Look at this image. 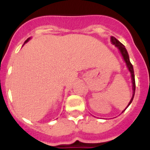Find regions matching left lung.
Returning <instances> with one entry per match:
<instances>
[{"instance_id": "left-lung-1", "label": "left lung", "mask_w": 150, "mask_h": 150, "mask_svg": "<svg viewBox=\"0 0 150 150\" xmlns=\"http://www.w3.org/2000/svg\"><path fill=\"white\" fill-rule=\"evenodd\" d=\"M111 41H112V44L115 45V46H117V48H118L119 51H120V52H121L123 58H124L125 63H126L127 67V68H128L129 71H130V74H131V79H132V83H133V96H132V98H131V99H130V102H129L128 105H127V107H128V106L130 105V103L132 102L133 99H134V94H135V89H136V84H135V77H134V67H133L132 64L130 63V59H129L128 53H127V49L125 48V46L122 43H121V42H119L117 38H115L114 36L111 37ZM126 108H125V109H126ZM125 110H124V111H125ZM124 111H123V112H124Z\"/></svg>"}]
</instances>
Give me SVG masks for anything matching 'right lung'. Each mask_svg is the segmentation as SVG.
Returning <instances> with one entry per match:
<instances>
[{"label": "right lung", "mask_w": 150, "mask_h": 150, "mask_svg": "<svg viewBox=\"0 0 150 150\" xmlns=\"http://www.w3.org/2000/svg\"><path fill=\"white\" fill-rule=\"evenodd\" d=\"M29 38H27V39H26V40H25V42H28V41H29Z\"/></svg>", "instance_id": "add662e5"}]
</instances>
